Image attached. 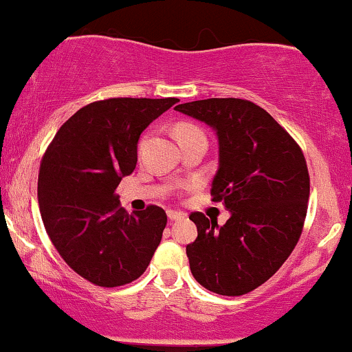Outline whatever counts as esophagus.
<instances>
[{
  "mask_svg": "<svg viewBox=\"0 0 352 352\" xmlns=\"http://www.w3.org/2000/svg\"><path fill=\"white\" fill-rule=\"evenodd\" d=\"M167 217H168V219H170V221H177V219L185 218V214H184V213H180V211L168 210V211H167Z\"/></svg>",
  "mask_w": 352,
  "mask_h": 352,
  "instance_id": "esophagus-1",
  "label": "esophagus"
}]
</instances>
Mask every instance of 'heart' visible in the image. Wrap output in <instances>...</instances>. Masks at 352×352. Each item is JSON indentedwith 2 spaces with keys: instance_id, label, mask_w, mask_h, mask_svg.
<instances>
[{
  "instance_id": "heart-1",
  "label": "heart",
  "mask_w": 352,
  "mask_h": 352,
  "mask_svg": "<svg viewBox=\"0 0 352 352\" xmlns=\"http://www.w3.org/2000/svg\"><path fill=\"white\" fill-rule=\"evenodd\" d=\"M193 134H203L200 129L195 128L192 124H180L175 128V135L177 139H182V138H187V135H193Z\"/></svg>"
}]
</instances>
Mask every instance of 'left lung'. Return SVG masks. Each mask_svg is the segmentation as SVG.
<instances>
[{
  "label": "left lung",
  "mask_w": 352,
  "mask_h": 352,
  "mask_svg": "<svg viewBox=\"0 0 352 352\" xmlns=\"http://www.w3.org/2000/svg\"><path fill=\"white\" fill-rule=\"evenodd\" d=\"M217 131L219 167L211 200L231 218L218 226L190 214L198 236L187 245L195 280L226 297L267 282L302 234L310 197L307 160L294 138L252 101L208 98L175 107Z\"/></svg>",
  "instance_id": "left-lung-1"
}]
</instances>
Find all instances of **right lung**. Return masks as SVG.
<instances>
[{
	"label": "right lung",
	"instance_id": "right-lung-1",
	"mask_svg": "<svg viewBox=\"0 0 352 352\" xmlns=\"http://www.w3.org/2000/svg\"><path fill=\"white\" fill-rule=\"evenodd\" d=\"M179 98H109L80 108L54 135L39 168L37 198L50 241L98 287L139 278L162 239L160 206L128 213L116 192L138 162L139 135Z\"/></svg>",
	"mask_w": 352,
	"mask_h": 352
}]
</instances>
